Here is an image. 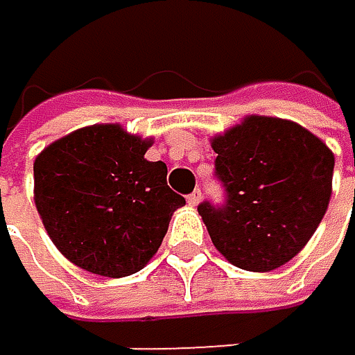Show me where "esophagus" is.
<instances>
[{"mask_svg": "<svg viewBox=\"0 0 355 355\" xmlns=\"http://www.w3.org/2000/svg\"><path fill=\"white\" fill-rule=\"evenodd\" d=\"M200 198H202V192H200V190H194L192 194H188V202H190L192 207H196V205L200 202Z\"/></svg>", "mask_w": 355, "mask_h": 355, "instance_id": "1", "label": "esophagus"}]
</instances>
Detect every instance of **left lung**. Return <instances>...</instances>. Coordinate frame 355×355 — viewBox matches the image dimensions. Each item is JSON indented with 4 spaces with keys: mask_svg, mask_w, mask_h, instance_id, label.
<instances>
[{
    "mask_svg": "<svg viewBox=\"0 0 355 355\" xmlns=\"http://www.w3.org/2000/svg\"><path fill=\"white\" fill-rule=\"evenodd\" d=\"M224 202L198 213L230 263L270 272L291 261L316 232L333 188L335 157L293 121L247 116L211 142Z\"/></svg>",
    "mask_w": 355,
    "mask_h": 355,
    "instance_id": "left-lung-1",
    "label": "left lung"
}]
</instances>
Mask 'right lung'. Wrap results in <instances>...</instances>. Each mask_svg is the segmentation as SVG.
<instances>
[{
    "instance_id": "add662e5",
    "label": "right lung",
    "mask_w": 355,
    "mask_h": 355,
    "mask_svg": "<svg viewBox=\"0 0 355 355\" xmlns=\"http://www.w3.org/2000/svg\"><path fill=\"white\" fill-rule=\"evenodd\" d=\"M148 146L121 125H92L35 159L37 211L75 266L121 278L140 272L159 251L186 198L167 186L163 161L144 159Z\"/></svg>"
}]
</instances>
